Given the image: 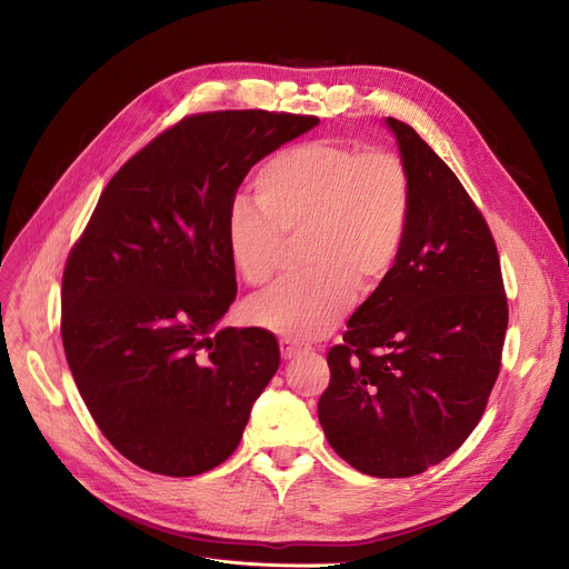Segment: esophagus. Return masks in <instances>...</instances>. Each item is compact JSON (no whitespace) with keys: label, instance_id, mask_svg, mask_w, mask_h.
I'll use <instances>...</instances> for the list:
<instances>
[{"label":"esophagus","instance_id":"esophagus-1","mask_svg":"<svg viewBox=\"0 0 569 569\" xmlns=\"http://www.w3.org/2000/svg\"><path fill=\"white\" fill-rule=\"evenodd\" d=\"M280 353H282V360H293L298 356L305 353V348L298 346L296 341L291 339H280Z\"/></svg>","mask_w":569,"mask_h":569}]
</instances>
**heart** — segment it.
I'll list each match as a JSON object with an SVG mask.
<instances>
[{
    "mask_svg": "<svg viewBox=\"0 0 569 569\" xmlns=\"http://www.w3.org/2000/svg\"><path fill=\"white\" fill-rule=\"evenodd\" d=\"M254 200L228 213V252L250 287L280 271L284 239L305 234L312 273L287 280L248 305V319L276 335L310 341L395 271L410 218V178L387 150L358 152L341 141H305L273 154L254 174Z\"/></svg>",
    "mask_w": 569,
    "mask_h": 569,
    "instance_id": "1",
    "label": "heart"
}]
</instances>
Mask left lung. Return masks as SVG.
<instances>
[{"instance_id": "obj_1", "label": "left lung", "mask_w": 569, "mask_h": 569, "mask_svg": "<svg viewBox=\"0 0 569 569\" xmlns=\"http://www.w3.org/2000/svg\"><path fill=\"white\" fill-rule=\"evenodd\" d=\"M385 124L410 178L406 241L328 351L319 421L358 471L408 478L449 458L480 421L508 302L490 228L453 170L410 124Z\"/></svg>"}]
</instances>
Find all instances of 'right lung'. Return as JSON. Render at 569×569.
<instances>
[{
	"instance_id": "right-lung-1",
	"label": "right lung",
	"mask_w": 569,
	"mask_h": 569,
	"mask_svg": "<svg viewBox=\"0 0 569 569\" xmlns=\"http://www.w3.org/2000/svg\"><path fill=\"white\" fill-rule=\"evenodd\" d=\"M319 124L269 111L198 113L107 184L61 287L79 395L134 465L198 476L226 462L280 367L264 328H221L237 296L228 213L248 170Z\"/></svg>"
}]
</instances>
